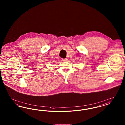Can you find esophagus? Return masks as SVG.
<instances>
[{
	"mask_svg": "<svg viewBox=\"0 0 125 125\" xmlns=\"http://www.w3.org/2000/svg\"><path fill=\"white\" fill-rule=\"evenodd\" d=\"M62 60V61H64V62H65V61H67L66 59H63Z\"/></svg>",
	"mask_w": 125,
	"mask_h": 125,
	"instance_id": "esophagus-1",
	"label": "esophagus"
}]
</instances>
